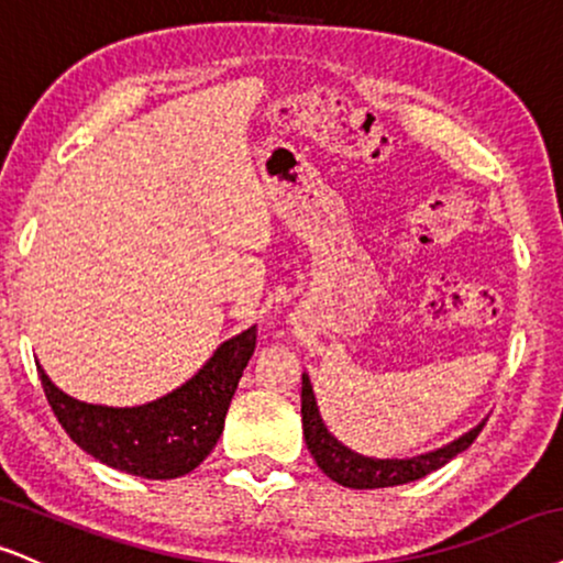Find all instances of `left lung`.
<instances>
[{"label":"left lung","instance_id":"8db88e82","mask_svg":"<svg viewBox=\"0 0 563 563\" xmlns=\"http://www.w3.org/2000/svg\"><path fill=\"white\" fill-rule=\"evenodd\" d=\"M301 424H303V438H307V449L314 456V462L330 479H335L338 485L346 487H393L404 483H415V479L430 475V472L440 470L443 464H449L456 453H462L475 443L479 432H483L485 422L477 424L475 430H470L466 435L453 440L451 445L424 453L417 459H367L358 456V453L349 451L346 445H341L330 435L328 428L322 424L320 411H317L314 393H311L309 377H303L301 383Z\"/></svg>","mask_w":563,"mask_h":563}]
</instances>
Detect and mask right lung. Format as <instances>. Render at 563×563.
<instances>
[{
	"instance_id": "obj_1",
	"label": "right lung",
	"mask_w": 563,
	"mask_h": 563,
	"mask_svg": "<svg viewBox=\"0 0 563 563\" xmlns=\"http://www.w3.org/2000/svg\"><path fill=\"white\" fill-rule=\"evenodd\" d=\"M256 349V328L230 338L199 375L159 401L110 409L70 398L38 367L46 401L70 440L112 470L146 479H173L196 470L225 428L243 367Z\"/></svg>"
}]
</instances>
